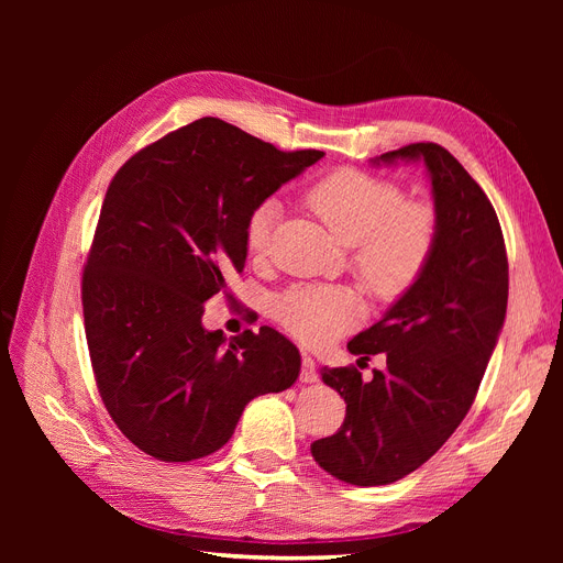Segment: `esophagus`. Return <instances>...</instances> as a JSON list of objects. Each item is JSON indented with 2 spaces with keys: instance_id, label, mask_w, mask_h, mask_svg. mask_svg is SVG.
<instances>
[{
  "instance_id": "esophagus-1",
  "label": "esophagus",
  "mask_w": 563,
  "mask_h": 563,
  "mask_svg": "<svg viewBox=\"0 0 563 563\" xmlns=\"http://www.w3.org/2000/svg\"><path fill=\"white\" fill-rule=\"evenodd\" d=\"M319 380V372L314 361L303 353V363H301V383H317Z\"/></svg>"
}]
</instances>
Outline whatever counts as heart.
Masks as SVG:
<instances>
[{
    "label": "heart",
    "instance_id": "1",
    "mask_svg": "<svg viewBox=\"0 0 563 563\" xmlns=\"http://www.w3.org/2000/svg\"><path fill=\"white\" fill-rule=\"evenodd\" d=\"M310 210L344 246H356L353 264L383 299L416 283L435 242V212L422 200H404L397 185L358 168H340L308 191ZM280 207L264 200L246 221L253 255L269 251ZM276 319L306 344H329L361 319L358 297L342 287L297 285L276 299Z\"/></svg>",
    "mask_w": 563,
    "mask_h": 563
}]
</instances>
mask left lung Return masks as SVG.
<instances>
[{
  "instance_id": "8db88e82",
  "label": "left lung",
  "mask_w": 563,
  "mask_h": 563,
  "mask_svg": "<svg viewBox=\"0 0 563 563\" xmlns=\"http://www.w3.org/2000/svg\"><path fill=\"white\" fill-rule=\"evenodd\" d=\"M422 162L435 242L422 276L346 349L386 369L321 367L346 401L338 433L314 440L319 467L353 486L393 484L427 463L467 416L507 317L509 262L488 196L438 143H410L372 164Z\"/></svg>"
}]
</instances>
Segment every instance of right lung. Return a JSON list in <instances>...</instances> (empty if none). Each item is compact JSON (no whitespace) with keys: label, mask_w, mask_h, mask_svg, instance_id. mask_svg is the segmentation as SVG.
Instances as JSON below:
<instances>
[{"label":"right lung","mask_w":563,"mask_h":563,"mask_svg":"<svg viewBox=\"0 0 563 563\" xmlns=\"http://www.w3.org/2000/svg\"><path fill=\"white\" fill-rule=\"evenodd\" d=\"M321 157L200 118L115 173L81 278L84 329L100 397L141 452L212 454L251 399L299 378L301 353L276 329L228 342L202 312L244 272L251 212Z\"/></svg>","instance_id":"add662e5"}]
</instances>
